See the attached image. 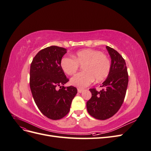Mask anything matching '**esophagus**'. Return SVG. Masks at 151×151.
<instances>
[{
    "label": "esophagus",
    "instance_id": "obj_1",
    "mask_svg": "<svg viewBox=\"0 0 151 151\" xmlns=\"http://www.w3.org/2000/svg\"><path fill=\"white\" fill-rule=\"evenodd\" d=\"M83 91H84V89H80V88L77 89V91H78V93H83Z\"/></svg>",
    "mask_w": 151,
    "mask_h": 151
}]
</instances>
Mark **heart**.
Segmentation results:
<instances>
[{
  "instance_id": "1",
  "label": "heart",
  "mask_w": 151,
  "mask_h": 151,
  "mask_svg": "<svg viewBox=\"0 0 151 151\" xmlns=\"http://www.w3.org/2000/svg\"><path fill=\"white\" fill-rule=\"evenodd\" d=\"M73 57H64L60 61L62 69L68 75H72L83 65L82 72L73 76L70 83L81 88L89 86L96 80L99 82L106 79L110 70L111 63L108 57L100 51L93 49L80 50Z\"/></svg>"
}]
</instances>
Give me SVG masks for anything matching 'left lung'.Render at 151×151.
<instances>
[{
	"label": "left lung",
	"mask_w": 151,
	"mask_h": 151,
	"mask_svg": "<svg viewBox=\"0 0 151 151\" xmlns=\"http://www.w3.org/2000/svg\"><path fill=\"white\" fill-rule=\"evenodd\" d=\"M111 57L109 74L97 91L89 89L92 96L86 103L88 111L96 119L106 120L113 116L119 110L125 99L129 83L126 63L121 55L115 50L106 47Z\"/></svg>",
	"instance_id": "1"
}]
</instances>
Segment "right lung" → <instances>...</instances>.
Here are the masks:
<instances>
[{
  "label": "right lung",
  "mask_w": 151,
  "mask_h": 151,
  "mask_svg": "<svg viewBox=\"0 0 151 151\" xmlns=\"http://www.w3.org/2000/svg\"><path fill=\"white\" fill-rule=\"evenodd\" d=\"M67 49L57 46L45 48L36 55L30 67L29 84L35 102L45 116L59 120L69 112L77 93L74 86H63L68 81L60 67ZM61 89L57 90L56 87Z\"/></svg>",
  "instance_id": "right-lung-1"
}]
</instances>
